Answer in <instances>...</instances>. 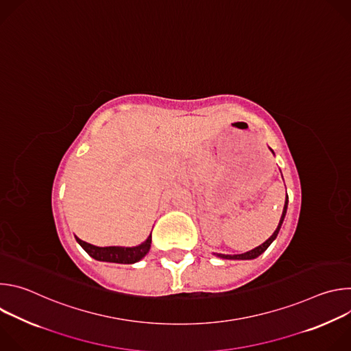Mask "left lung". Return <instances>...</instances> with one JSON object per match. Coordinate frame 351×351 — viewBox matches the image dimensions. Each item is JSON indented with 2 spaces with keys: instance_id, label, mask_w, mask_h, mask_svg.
I'll return each instance as SVG.
<instances>
[{
  "instance_id": "8db88e82",
  "label": "left lung",
  "mask_w": 351,
  "mask_h": 351,
  "mask_svg": "<svg viewBox=\"0 0 351 351\" xmlns=\"http://www.w3.org/2000/svg\"><path fill=\"white\" fill-rule=\"evenodd\" d=\"M271 152H272V149H271ZM272 154H275V153L272 152ZM287 204H289V197H287V193H286L285 207H283V213H282V217H280V219H279L278 228H276V230L272 233V236H271L267 241H264L261 245H258V247H256V248H253V250H250V252L243 253V254H233V256H230V254L214 253V256H217V257H219V258H222V260H254V258H257L258 256H261V254L265 252V250L271 245V243L276 239V236H278V233H279V230H280V228H282V223H283V221H285V217H286Z\"/></svg>"
}]
</instances>
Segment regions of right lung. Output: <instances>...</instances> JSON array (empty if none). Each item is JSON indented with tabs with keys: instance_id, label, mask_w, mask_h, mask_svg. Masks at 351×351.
Returning a JSON list of instances; mask_svg holds the SVG:
<instances>
[{
	"instance_id": "obj_1",
	"label": "right lung",
	"mask_w": 351,
	"mask_h": 351,
	"mask_svg": "<svg viewBox=\"0 0 351 351\" xmlns=\"http://www.w3.org/2000/svg\"><path fill=\"white\" fill-rule=\"evenodd\" d=\"M76 241L83 247V250L90 257H93L97 261L115 264H134L140 261L143 257H145V254L149 252V247H152V234H149L141 244L134 247H97L80 240L79 237H76Z\"/></svg>"
}]
</instances>
